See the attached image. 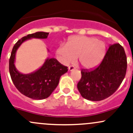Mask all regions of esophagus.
Instances as JSON below:
<instances>
[{"label": "esophagus", "mask_w": 133, "mask_h": 133, "mask_svg": "<svg viewBox=\"0 0 133 133\" xmlns=\"http://www.w3.org/2000/svg\"><path fill=\"white\" fill-rule=\"evenodd\" d=\"M75 68L73 66V65H70V66H69V68H68V69H69V71H71L73 70V69H75Z\"/></svg>", "instance_id": "esophagus-1"}]
</instances>
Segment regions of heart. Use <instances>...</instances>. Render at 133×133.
I'll return each mask as SVG.
<instances>
[{
	"label": "heart",
	"mask_w": 133,
	"mask_h": 133,
	"mask_svg": "<svg viewBox=\"0 0 133 133\" xmlns=\"http://www.w3.org/2000/svg\"><path fill=\"white\" fill-rule=\"evenodd\" d=\"M57 54L65 64L74 62L78 57L81 65L90 69L99 64L105 54V44L96 37L73 36L66 44L60 46Z\"/></svg>",
	"instance_id": "obj_1"
}]
</instances>
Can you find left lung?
Segmentation results:
<instances>
[{
  "mask_svg": "<svg viewBox=\"0 0 133 133\" xmlns=\"http://www.w3.org/2000/svg\"><path fill=\"white\" fill-rule=\"evenodd\" d=\"M127 57L119 43L110 45L98 66L90 70L82 69L77 84L85 99L97 101L107 99L118 89L125 78Z\"/></svg>",
  "mask_w": 133,
  "mask_h": 133,
  "instance_id": "8db88e82",
  "label": "left lung"
}]
</instances>
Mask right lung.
<instances>
[{
  "mask_svg": "<svg viewBox=\"0 0 133 133\" xmlns=\"http://www.w3.org/2000/svg\"><path fill=\"white\" fill-rule=\"evenodd\" d=\"M48 36V32H37L24 36L14 45L9 58V70L14 85L22 94L32 99L48 97L58 85L61 76L68 71V67L55 58H48L40 69L30 75L21 74L15 68L16 51L23 41L32 37L46 39Z\"/></svg>",
  "mask_w": 133,
  "mask_h": 133,
  "instance_id": "1",
  "label": "right lung"
}]
</instances>
